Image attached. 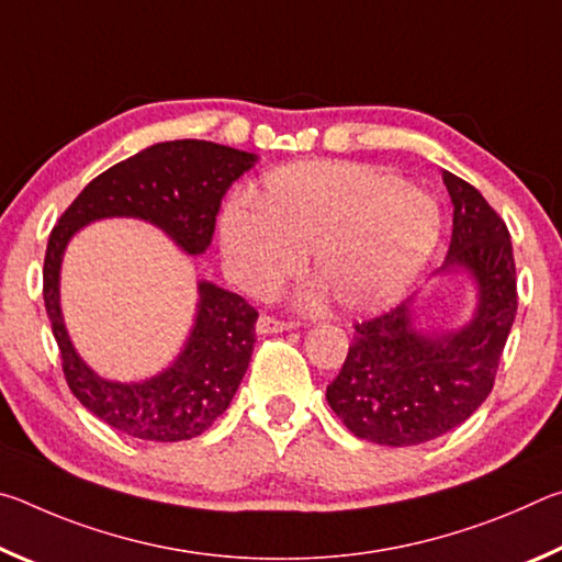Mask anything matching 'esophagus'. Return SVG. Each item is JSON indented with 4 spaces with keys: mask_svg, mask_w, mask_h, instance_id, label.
<instances>
[{
    "mask_svg": "<svg viewBox=\"0 0 562 562\" xmlns=\"http://www.w3.org/2000/svg\"><path fill=\"white\" fill-rule=\"evenodd\" d=\"M294 327H297L294 322H282V319L262 315L258 319V325H255V331H258V335H278V331H290Z\"/></svg>",
    "mask_w": 562,
    "mask_h": 562,
    "instance_id": "esophagus-1",
    "label": "esophagus"
}]
</instances>
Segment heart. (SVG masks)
<instances>
[{"label":"heart","mask_w":562,"mask_h":562,"mask_svg":"<svg viewBox=\"0 0 562 562\" xmlns=\"http://www.w3.org/2000/svg\"><path fill=\"white\" fill-rule=\"evenodd\" d=\"M223 262L252 294L310 274L347 312L389 307L412 288L441 237L434 198L384 168L349 160H297L265 173L252 203L217 217ZM325 294L321 288L312 300Z\"/></svg>","instance_id":"b5f03b06"}]
</instances>
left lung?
I'll use <instances>...</instances> for the list:
<instances>
[{
  "mask_svg": "<svg viewBox=\"0 0 562 562\" xmlns=\"http://www.w3.org/2000/svg\"><path fill=\"white\" fill-rule=\"evenodd\" d=\"M453 205V233L434 278L463 274L473 284L469 319L426 327L418 294L361 322L327 402L359 439L416 446L449 434L479 408L518 310L516 262L506 223L479 190L441 170Z\"/></svg>",
  "mask_w": 562,
  "mask_h": 562,
  "instance_id": "obj_1",
  "label": "left lung"
}]
</instances>
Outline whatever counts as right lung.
Returning <instances> with one entry per match:
<instances>
[{"label":"right lung","instance_id":"add662e5","mask_svg":"<svg viewBox=\"0 0 562 562\" xmlns=\"http://www.w3.org/2000/svg\"><path fill=\"white\" fill-rule=\"evenodd\" d=\"M258 156L211 140H164L121 160L81 190L49 235L44 258V304L64 376L93 416L140 441H186L201 436L240 386L255 347L258 312L240 294L198 280L195 317L183 347L158 374L116 382L101 376L76 351L61 310L66 247L83 227L131 217L158 227L180 252L203 255L213 243L215 217L237 178Z\"/></svg>","mask_w":562,"mask_h":562}]
</instances>
